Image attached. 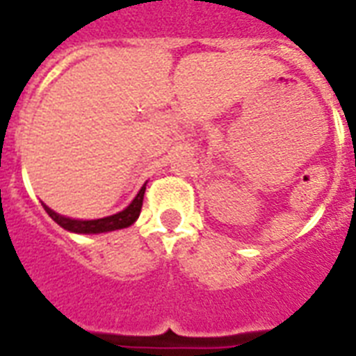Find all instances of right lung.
I'll use <instances>...</instances> for the list:
<instances>
[{"mask_svg": "<svg viewBox=\"0 0 356 356\" xmlns=\"http://www.w3.org/2000/svg\"><path fill=\"white\" fill-rule=\"evenodd\" d=\"M144 192H146V184L140 188V192L137 193V197L133 199L131 204L128 208H124L122 212L115 213V216H109V218L102 219H91V221H80V219H69L63 218V216H58L56 212H53L51 208H45V212L51 216V218L56 221L58 225L69 232L76 234H98V232H109V230H118V228H126L129 225H133L137 221L138 213H140V208H143V199Z\"/></svg>", "mask_w": 356, "mask_h": 356, "instance_id": "obj_1", "label": "right lung"}]
</instances>
